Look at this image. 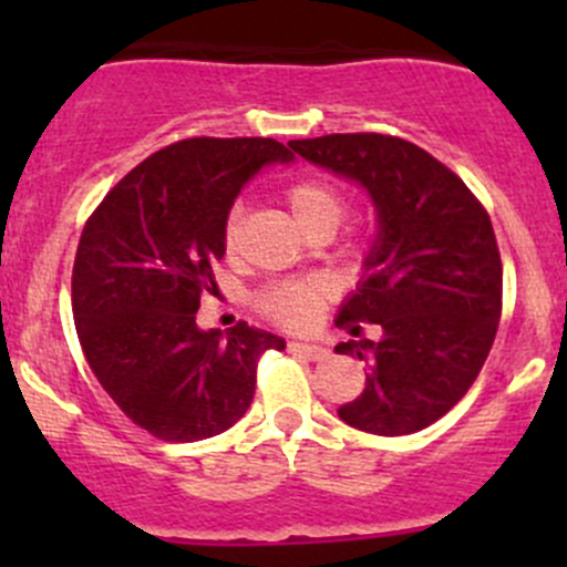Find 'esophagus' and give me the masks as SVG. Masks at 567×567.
Segmentation results:
<instances>
[{
    "label": "esophagus",
    "mask_w": 567,
    "mask_h": 567,
    "mask_svg": "<svg viewBox=\"0 0 567 567\" xmlns=\"http://www.w3.org/2000/svg\"><path fill=\"white\" fill-rule=\"evenodd\" d=\"M288 351L290 353H299V357L312 359V362H320V359L329 357V348L318 346V342H288Z\"/></svg>",
    "instance_id": "34e87169"
}]
</instances>
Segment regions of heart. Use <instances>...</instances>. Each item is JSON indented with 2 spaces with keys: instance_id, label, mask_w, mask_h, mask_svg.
Here are the masks:
<instances>
[{
  "instance_id": "heart-1",
  "label": "heart",
  "mask_w": 567,
  "mask_h": 567,
  "mask_svg": "<svg viewBox=\"0 0 567 567\" xmlns=\"http://www.w3.org/2000/svg\"><path fill=\"white\" fill-rule=\"evenodd\" d=\"M285 205L293 225L310 238L318 233L331 236L348 210L342 188L320 175H307L290 183L285 188ZM238 238H241V208H233L225 219L227 251H236ZM326 299H329V285L320 279H296V282H279L262 290L260 310L285 329H305L318 318Z\"/></svg>"
}]
</instances>
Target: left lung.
Wrapping results in <instances>:
<instances>
[{
  "instance_id": "8db88e82",
  "label": "left lung",
  "mask_w": 567,
  "mask_h": 567,
  "mask_svg": "<svg viewBox=\"0 0 567 567\" xmlns=\"http://www.w3.org/2000/svg\"><path fill=\"white\" fill-rule=\"evenodd\" d=\"M301 158L362 183L379 236L337 326L381 340H348L337 353L368 364L364 390L337 414L375 436L433 425L468 392L502 316V260L488 210L439 158L386 134H326L288 142Z\"/></svg>"
}]
</instances>
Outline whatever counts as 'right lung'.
Masks as SVG:
<instances>
[{
  "instance_id": "right-lung-1",
  "label": "right lung",
  "mask_w": 567,
  "mask_h": 567,
  "mask_svg": "<svg viewBox=\"0 0 567 567\" xmlns=\"http://www.w3.org/2000/svg\"><path fill=\"white\" fill-rule=\"evenodd\" d=\"M293 153L262 136H194L136 164L84 225L73 262V320L90 370L134 425L164 442L227 431L255 398L257 362L282 337L238 320L197 329L216 293L225 219L244 183Z\"/></svg>"
}]
</instances>
